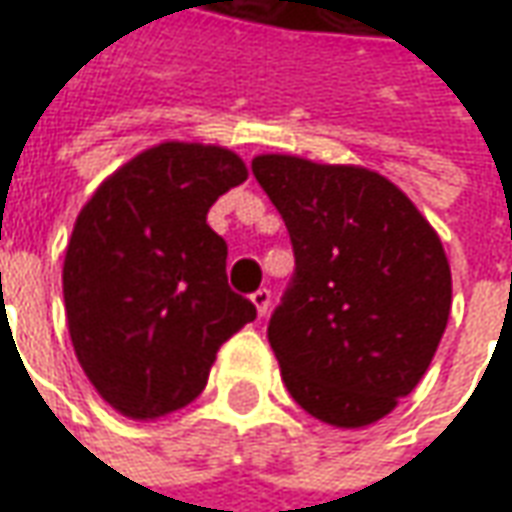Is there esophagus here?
<instances>
[{
  "label": "esophagus",
  "instance_id": "1",
  "mask_svg": "<svg viewBox=\"0 0 512 512\" xmlns=\"http://www.w3.org/2000/svg\"><path fill=\"white\" fill-rule=\"evenodd\" d=\"M252 303H255L257 315L263 318V315L269 312V306H272V292H269V289H257L255 295H252Z\"/></svg>",
  "mask_w": 512,
  "mask_h": 512
}]
</instances>
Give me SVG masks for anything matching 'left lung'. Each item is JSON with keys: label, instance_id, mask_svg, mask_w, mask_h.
I'll list each match as a JSON object with an SVG mask.
<instances>
[{"label": "left lung", "instance_id": "1", "mask_svg": "<svg viewBox=\"0 0 512 512\" xmlns=\"http://www.w3.org/2000/svg\"><path fill=\"white\" fill-rule=\"evenodd\" d=\"M295 275L269 321L283 384L332 427H367L410 395L447 329L453 278L412 200L361 166L260 154Z\"/></svg>", "mask_w": 512, "mask_h": 512}]
</instances>
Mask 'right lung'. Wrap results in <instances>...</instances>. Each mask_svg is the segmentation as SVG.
<instances>
[{"instance_id": "right-lung-1", "label": "right lung", "mask_w": 512, "mask_h": 512, "mask_svg": "<svg viewBox=\"0 0 512 512\" xmlns=\"http://www.w3.org/2000/svg\"><path fill=\"white\" fill-rule=\"evenodd\" d=\"M246 177L229 148L160 143L79 212L62 266L68 332L88 381L128 418L191 404L217 349L257 318L229 289L226 240L206 223Z\"/></svg>"}]
</instances>
